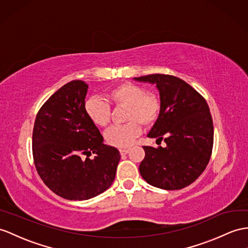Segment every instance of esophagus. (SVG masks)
<instances>
[{"label":"esophagus","instance_id":"obj_1","mask_svg":"<svg viewBox=\"0 0 248 248\" xmlns=\"http://www.w3.org/2000/svg\"><path fill=\"white\" fill-rule=\"evenodd\" d=\"M129 148H121L120 149V154L122 155H127L128 153H129Z\"/></svg>","mask_w":248,"mask_h":248}]
</instances>
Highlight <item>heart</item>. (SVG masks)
I'll return each mask as SVG.
<instances>
[{
	"instance_id": "heart-1",
	"label": "heart",
	"mask_w": 248,
	"mask_h": 248,
	"mask_svg": "<svg viewBox=\"0 0 248 248\" xmlns=\"http://www.w3.org/2000/svg\"><path fill=\"white\" fill-rule=\"evenodd\" d=\"M107 98L117 106H126L125 120L127 123L111 126L105 132L107 144L114 147H128L141 134V124L149 126L159 117L161 104L158 95L148 93L144 87L130 82L113 86L107 92ZM84 110L92 122L106 127L110 121V106L107 101L92 96L85 101Z\"/></svg>"
}]
</instances>
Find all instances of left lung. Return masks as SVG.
<instances>
[{
    "label": "left lung",
    "instance_id": "left-lung-1",
    "mask_svg": "<svg viewBox=\"0 0 248 248\" xmlns=\"http://www.w3.org/2000/svg\"><path fill=\"white\" fill-rule=\"evenodd\" d=\"M134 80L155 84L159 90L161 109L147 137L166 143L143 146L141 176L161 189L184 188L200 177L213 152L214 124L206 101L177 77L155 74Z\"/></svg>",
    "mask_w": 248,
    "mask_h": 248
}]
</instances>
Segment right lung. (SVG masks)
Wrapping results in <instances>:
<instances>
[{
	"label": "right lung",
	"instance_id": "right-lung-1",
	"mask_svg": "<svg viewBox=\"0 0 248 248\" xmlns=\"http://www.w3.org/2000/svg\"><path fill=\"white\" fill-rule=\"evenodd\" d=\"M87 89L85 82L76 80L57 90L41 107L32 132L40 178L54 194L71 201L88 200L109 188L121 159L86 116Z\"/></svg>",
	"mask_w": 248,
	"mask_h": 248
}]
</instances>
